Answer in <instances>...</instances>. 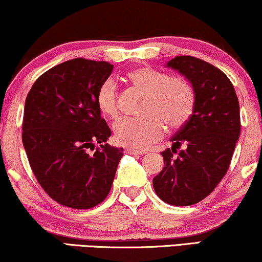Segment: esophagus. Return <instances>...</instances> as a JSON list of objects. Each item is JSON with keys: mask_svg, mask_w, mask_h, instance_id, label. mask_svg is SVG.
I'll use <instances>...</instances> for the list:
<instances>
[{"mask_svg": "<svg viewBox=\"0 0 262 262\" xmlns=\"http://www.w3.org/2000/svg\"><path fill=\"white\" fill-rule=\"evenodd\" d=\"M126 152L130 154V155H144V154H145V151L136 150V149H127Z\"/></svg>", "mask_w": 262, "mask_h": 262, "instance_id": "34e87169", "label": "esophagus"}]
</instances>
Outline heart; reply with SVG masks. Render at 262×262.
<instances>
[{
    "mask_svg": "<svg viewBox=\"0 0 262 262\" xmlns=\"http://www.w3.org/2000/svg\"><path fill=\"white\" fill-rule=\"evenodd\" d=\"M130 84L146 94L142 118H126L115 125V139L120 145L146 149L165 134V124L172 130L183 127L191 118L196 93L187 79L169 78L151 67H137L126 73ZM118 93L112 79H107L97 92V106L108 119L118 118Z\"/></svg>",
    "mask_w": 262,
    "mask_h": 262,
    "instance_id": "heart-1",
    "label": "heart"
}]
</instances>
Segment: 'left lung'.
Listing matches in <instances>:
<instances>
[{
  "mask_svg": "<svg viewBox=\"0 0 262 262\" xmlns=\"http://www.w3.org/2000/svg\"><path fill=\"white\" fill-rule=\"evenodd\" d=\"M166 67L178 71L194 87L196 105L189 122L163 151L164 168L152 184L171 206H191L214 190L230 165L240 137V105L228 77L209 62L180 55Z\"/></svg>",
  "mask_w": 262,
  "mask_h": 262,
  "instance_id": "1",
  "label": "left lung"
}]
</instances>
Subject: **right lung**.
Segmentation results:
<instances>
[{
    "instance_id": "1",
    "label": "right lung",
    "mask_w": 262,
    "mask_h": 262,
    "mask_svg": "<svg viewBox=\"0 0 262 262\" xmlns=\"http://www.w3.org/2000/svg\"><path fill=\"white\" fill-rule=\"evenodd\" d=\"M112 70L106 61L68 60L37 78L26 98L22 143L30 168L53 200L73 209L103 202L123 157V147L106 143L111 130L96 100Z\"/></svg>"
}]
</instances>
